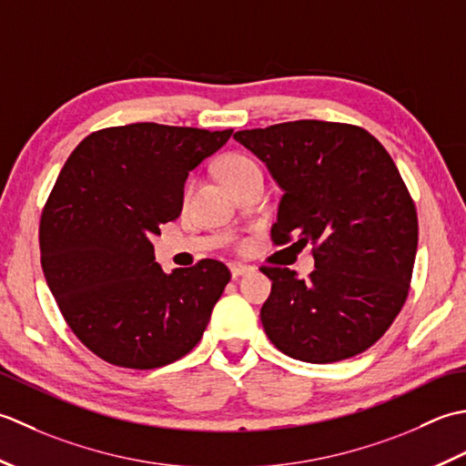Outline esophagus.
Returning <instances> with one entry per match:
<instances>
[{
  "mask_svg": "<svg viewBox=\"0 0 466 466\" xmlns=\"http://www.w3.org/2000/svg\"><path fill=\"white\" fill-rule=\"evenodd\" d=\"M249 269H251L249 265H245V263H231V265H229V271H231V278H233V279L241 278V275H245Z\"/></svg>",
  "mask_w": 466,
  "mask_h": 466,
  "instance_id": "obj_1",
  "label": "esophagus"
}]
</instances>
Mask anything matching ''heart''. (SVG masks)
Masks as SVG:
<instances>
[{"mask_svg":"<svg viewBox=\"0 0 466 466\" xmlns=\"http://www.w3.org/2000/svg\"><path fill=\"white\" fill-rule=\"evenodd\" d=\"M259 168V165L255 163V158L241 155V153H233V155H227L219 160V177L223 178L225 185L233 183V180L241 178L243 175L251 173V170Z\"/></svg>","mask_w":466,"mask_h":466,"instance_id":"1","label":"heart"}]
</instances>
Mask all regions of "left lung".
Returning a JSON list of instances; mask_svg holds the SVG:
<instances>
[{
  "instance_id": "1",
  "label": "left lung",
  "mask_w": 466,
  "mask_h": 466,
  "mask_svg": "<svg viewBox=\"0 0 466 466\" xmlns=\"http://www.w3.org/2000/svg\"><path fill=\"white\" fill-rule=\"evenodd\" d=\"M283 188L275 245H311L316 269L261 268L273 281L261 308L271 344L329 364L384 336L410 289L419 217L392 157L368 130L296 120L235 132Z\"/></svg>"
}]
</instances>
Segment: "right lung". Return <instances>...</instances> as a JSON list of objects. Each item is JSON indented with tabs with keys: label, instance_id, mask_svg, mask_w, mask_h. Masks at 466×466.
Segmentation results:
<instances>
[{
	"label": "right lung",
	"instance_id": "1",
	"mask_svg": "<svg viewBox=\"0 0 466 466\" xmlns=\"http://www.w3.org/2000/svg\"><path fill=\"white\" fill-rule=\"evenodd\" d=\"M231 132L137 122L92 132L66 160L42 211V269L66 324L104 362L153 370L203 338L229 269L203 259L165 273L148 237L180 215L188 170Z\"/></svg>",
	"mask_w": 466,
	"mask_h": 466
}]
</instances>
